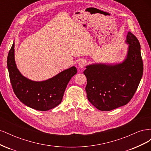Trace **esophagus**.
Masks as SVG:
<instances>
[{"label": "esophagus", "instance_id": "esophagus-1", "mask_svg": "<svg viewBox=\"0 0 151 151\" xmlns=\"http://www.w3.org/2000/svg\"><path fill=\"white\" fill-rule=\"evenodd\" d=\"M87 63H88V62H87L86 60H81L79 62V66L81 68H83L87 65Z\"/></svg>", "mask_w": 151, "mask_h": 151}]
</instances>
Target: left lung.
<instances>
[{
  "label": "left lung",
  "instance_id": "obj_1",
  "mask_svg": "<svg viewBox=\"0 0 151 151\" xmlns=\"http://www.w3.org/2000/svg\"><path fill=\"white\" fill-rule=\"evenodd\" d=\"M129 50L125 60L116 65L94 64L86 67V91L89 101L101 111H110L127 104L137 89L143 75L140 45L129 32Z\"/></svg>",
  "mask_w": 151,
  "mask_h": 151
}]
</instances>
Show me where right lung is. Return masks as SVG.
I'll return each instance as SVG.
<instances>
[{"mask_svg": "<svg viewBox=\"0 0 151 151\" xmlns=\"http://www.w3.org/2000/svg\"><path fill=\"white\" fill-rule=\"evenodd\" d=\"M7 64L12 88L17 98L26 106L39 111L49 110L62 102L68 82L77 72L76 67H72L48 80L32 81L22 76L17 68L14 43L9 52Z\"/></svg>", "mask_w": 151, "mask_h": 151, "instance_id": "obj_1", "label": "right lung"}]
</instances>
